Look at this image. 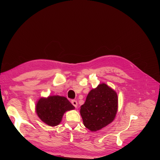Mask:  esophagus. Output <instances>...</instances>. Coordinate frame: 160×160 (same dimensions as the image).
Here are the masks:
<instances>
[{"label": "esophagus", "instance_id": "obj_1", "mask_svg": "<svg viewBox=\"0 0 160 160\" xmlns=\"http://www.w3.org/2000/svg\"><path fill=\"white\" fill-rule=\"evenodd\" d=\"M71 103L72 104V105L74 106L75 108H77V101H76V100H72V101H71Z\"/></svg>", "mask_w": 160, "mask_h": 160}]
</instances>
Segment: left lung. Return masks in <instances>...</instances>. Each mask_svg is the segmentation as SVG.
<instances>
[{
    "mask_svg": "<svg viewBox=\"0 0 160 160\" xmlns=\"http://www.w3.org/2000/svg\"><path fill=\"white\" fill-rule=\"evenodd\" d=\"M118 109L116 91L105 83L91 89L81 106L80 114L85 128L97 132L114 120Z\"/></svg>",
    "mask_w": 160,
    "mask_h": 160,
    "instance_id": "left-lung-1",
    "label": "left lung"
}]
</instances>
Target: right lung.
Listing matches in <instances>:
<instances>
[{"mask_svg":"<svg viewBox=\"0 0 160 160\" xmlns=\"http://www.w3.org/2000/svg\"><path fill=\"white\" fill-rule=\"evenodd\" d=\"M75 107L63 96L51 95L37 101L35 111L39 119L49 126L55 127L62 121V116Z\"/></svg>","mask_w":160,"mask_h":160,"instance_id":"1","label":"right lung"}]
</instances>
